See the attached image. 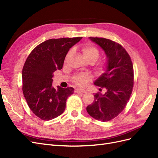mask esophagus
Masks as SVG:
<instances>
[{
	"mask_svg": "<svg viewBox=\"0 0 158 158\" xmlns=\"http://www.w3.org/2000/svg\"><path fill=\"white\" fill-rule=\"evenodd\" d=\"M75 92L76 93H86V91L85 90V89H80V88H77L75 89Z\"/></svg>",
	"mask_w": 158,
	"mask_h": 158,
	"instance_id": "obj_1",
	"label": "esophagus"
}]
</instances>
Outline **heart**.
Listing matches in <instances>:
<instances>
[{
  "label": "heart",
  "mask_w": 158,
  "mask_h": 158,
  "mask_svg": "<svg viewBox=\"0 0 158 158\" xmlns=\"http://www.w3.org/2000/svg\"><path fill=\"white\" fill-rule=\"evenodd\" d=\"M82 54L84 58L88 62L94 63L100 56V51L96 47L92 45L84 46L82 49ZM70 52L69 53V54ZM107 68V63L102 62L97 64L96 70L98 74H102L105 72ZM91 76L88 73H80L76 74L73 77V82L78 86H84L86 85L91 80Z\"/></svg>",
  "instance_id": "b5f03b06"
}]
</instances>
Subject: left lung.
Returning a JSON list of instances; mask_svg holds the SVG:
<instances>
[{
    "label": "left lung",
    "mask_w": 158,
    "mask_h": 158,
    "mask_svg": "<svg viewBox=\"0 0 158 158\" xmlns=\"http://www.w3.org/2000/svg\"><path fill=\"white\" fill-rule=\"evenodd\" d=\"M89 38L104 51L107 68L94 81L96 86L105 88L106 92L96 94L86 110L96 120L107 122L120 114L130 99L134 86L133 64L128 53L116 42L104 38Z\"/></svg>",
    "instance_id": "8db88e82"
}]
</instances>
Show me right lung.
<instances>
[{
	"label": "right lung",
	"instance_id": "add662e5",
	"mask_svg": "<svg viewBox=\"0 0 158 158\" xmlns=\"http://www.w3.org/2000/svg\"><path fill=\"white\" fill-rule=\"evenodd\" d=\"M82 37L49 39L29 54L23 69V92L30 109L43 120L61 115L74 88L52 86L53 73L61 70L70 48Z\"/></svg>",
	"mask_w": 158,
	"mask_h": 158
}]
</instances>
